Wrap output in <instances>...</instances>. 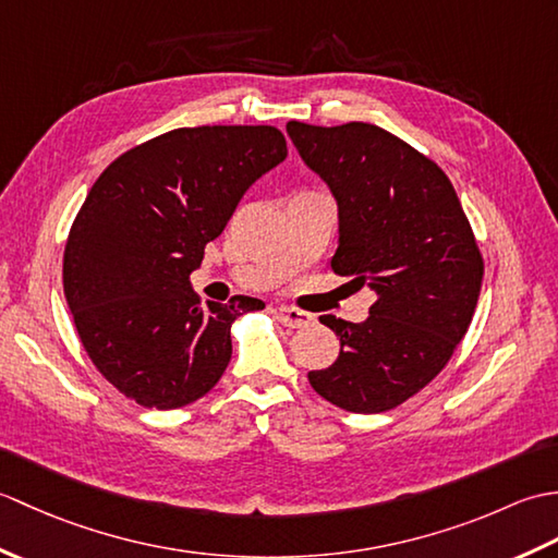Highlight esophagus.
Masks as SVG:
<instances>
[{
	"instance_id": "1",
	"label": "esophagus",
	"mask_w": 558,
	"mask_h": 558,
	"mask_svg": "<svg viewBox=\"0 0 558 558\" xmlns=\"http://www.w3.org/2000/svg\"><path fill=\"white\" fill-rule=\"evenodd\" d=\"M276 316H278V322L288 328H304V326H310L314 318L310 312L294 310V306H278Z\"/></svg>"
}]
</instances>
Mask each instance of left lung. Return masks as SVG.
Instances as JSON below:
<instances>
[{
  "label": "left lung",
  "mask_w": 558,
  "mask_h": 558,
  "mask_svg": "<svg viewBox=\"0 0 558 558\" xmlns=\"http://www.w3.org/2000/svg\"><path fill=\"white\" fill-rule=\"evenodd\" d=\"M288 134L338 201L330 268L376 294L362 324L322 316L340 354L310 372V384L348 412L393 410L438 376L468 333L484 276L475 232L446 172L386 129L288 122Z\"/></svg>",
  "instance_id": "8db88e82"
}]
</instances>
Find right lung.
Here are the masks:
<instances>
[{
	"instance_id": "right-lung-1",
	"label": "right lung",
	"mask_w": 558,
	"mask_h": 558,
	"mask_svg": "<svg viewBox=\"0 0 558 558\" xmlns=\"http://www.w3.org/2000/svg\"><path fill=\"white\" fill-rule=\"evenodd\" d=\"M286 156L276 126H182L129 148L90 186L66 236L64 294L83 350L129 400L174 410L220 381L232 322L266 304L201 306L189 276Z\"/></svg>"
}]
</instances>
